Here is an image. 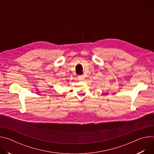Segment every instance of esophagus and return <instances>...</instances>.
<instances>
[{
    "instance_id": "obj_1",
    "label": "esophagus",
    "mask_w": 154,
    "mask_h": 154,
    "mask_svg": "<svg viewBox=\"0 0 154 154\" xmlns=\"http://www.w3.org/2000/svg\"><path fill=\"white\" fill-rule=\"evenodd\" d=\"M78 80L80 81H83L85 80V77L84 75H79L78 77Z\"/></svg>"
}]
</instances>
